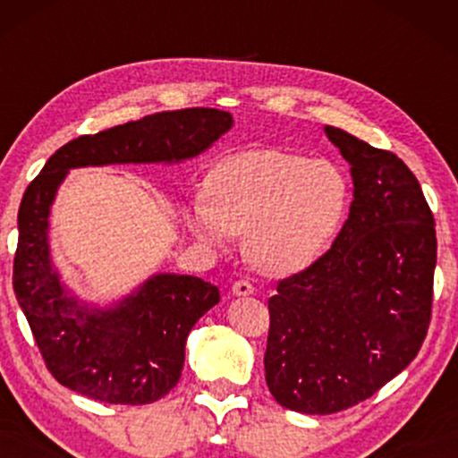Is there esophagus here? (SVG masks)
I'll list each match as a JSON object with an SVG mask.
<instances>
[{
  "instance_id": "34e87169",
  "label": "esophagus",
  "mask_w": 458,
  "mask_h": 458,
  "mask_svg": "<svg viewBox=\"0 0 458 458\" xmlns=\"http://www.w3.org/2000/svg\"><path fill=\"white\" fill-rule=\"evenodd\" d=\"M233 295L234 297H250L254 295V286H251L247 280H239L233 284Z\"/></svg>"
}]
</instances>
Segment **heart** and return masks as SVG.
I'll list each match as a JSON object with an SVG mask.
<instances>
[{
  "label": "heart",
  "mask_w": 458,
  "mask_h": 458,
  "mask_svg": "<svg viewBox=\"0 0 458 458\" xmlns=\"http://www.w3.org/2000/svg\"><path fill=\"white\" fill-rule=\"evenodd\" d=\"M349 208V181L335 163L282 150H245L208 172L204 198L189 199L182 219L208 250L245 236L256 271L286 277L327 250Z\"/></svg>",
  "instance_id": "obj_1"
}]
</instances>
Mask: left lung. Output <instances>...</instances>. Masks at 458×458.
<instances>
[{"label": "left lung", "mask_w": 458, "mask_h": 458, "mask_svg": "<svg viewBox=\"0 0 458 458\" xmlns=\"http://www.w3.org/2000/svg\"><path fill=\"white\" fill-rule=\"evenodd\" d=\"M351 165L353 202L340 234L269 299V392L308 415L370 398L413 361L427 338L437 262L435 219L396 155L325 127Z\"/></svg>", "instance_id": "8db88e82"}]
</instances>
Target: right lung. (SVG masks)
<instances>
[{
  "mask_svg": "<svg viewBox=\"0 0 458 458\" xmlns=\"http://www.w3.org/2000/svg\"><path fill=\"white\" fill-rule=\"evenodd\" d=\"M208 107L144 115L55 150L19 208L13 286L45 364L68 390L112 404H148L181 379L189 331L219 303V288L196 276L152 273L109 303L79 297L51 256V207L77 167L163 163L202 155L233 129Z\"/></svg>",
  "mask_w": 458,
  "mask_h": 458,
  "instance_id": "1",
  "label": "right lung"
}]
</instances>
